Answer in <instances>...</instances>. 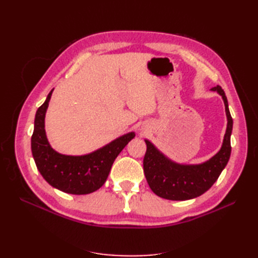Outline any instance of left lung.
I'll return each instance as SVG.
<instances>
[{
  "instance_id": "left-lung-1",
  "label": "left lung",
  "mask_w": 258,
  "mask_h": 258,
  "mask_svg": "<svg viewBox=\"0 0 258 258\" xmlns=\"http://www.w3.org/2000/svg\"><path fill=\"white\" fill-rule=\"evenodd\" d=\"M223 98L227 116V128L221 150L209 160L198 165H183L169 159L151 141L145 140L146 153L143 168L146 181L157 196L168 200H189L211 188L225 169L231 153L232 118L228 101L221 86L211 88Z\"/></svg>"
}]
</instances>
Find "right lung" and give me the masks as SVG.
Wrapping results in <instances>:
<instances>
[{
	"instance_id": "1",
	"label": "right lung",
	"mask_w": 258,
	"mask_h": 258,
	"mask_svg": "<svg viewBox=\"0 0 258 258\" xmlns=\"http://www.w3.org/2000/svg\"><path fill=\"white\" fill-rule=\"evenodd\" d=\"M52 91L53 89L35 114L31 150L37 170L46 182L63 192L87 195L96 191L105 183L114 160L136 134L128 132L86 155L72 156L56 152L50 146L45 131V115Z\"/></svg>"
}]
</instances>
